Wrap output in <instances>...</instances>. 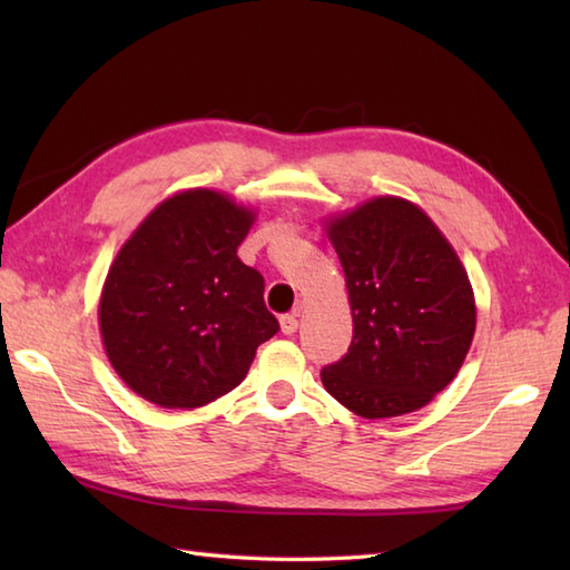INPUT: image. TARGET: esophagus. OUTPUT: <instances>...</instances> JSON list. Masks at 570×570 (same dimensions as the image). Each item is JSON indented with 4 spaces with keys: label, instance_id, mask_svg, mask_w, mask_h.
I'll return each instance as SVG.
<instances>
[{
    "label": "esophagus",
    "instance_id": "esophagus-1",
    "mask_svg": "<svg viewBox=\"0 0 570 570\" xmlns=\"http://www.w3.org/2000/svg\"><path fill=\"white\" fill-rule=\"evenodd\" d=\"M278 323H282V333L284 335H294L298 331V316H296V313H286V316L278 318Z\"/></svg>",
    "mask_w": 570,
    "mask_h": 570
}]
</instances>
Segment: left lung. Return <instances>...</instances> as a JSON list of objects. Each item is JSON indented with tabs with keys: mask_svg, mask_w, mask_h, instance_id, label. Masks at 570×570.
I'll use <instances>...</instances> for the list:
<instances>
[{
	"mask_svg": "<svg viewBox=\"0 0 570 570\" xmlns=\"http://www.w3.org/2000/svg\"><path fill=\"white\" fill-rule=\"evenodd\" d=\"M353 311V343L323 386L365 419L416 411L453 382L475 333V298L431 217L374 198L328 225Z\"/></svg>",
	"mask_w": 570,
	"mask_h": 570,
	"instance_id": "1",
	"label": "left lung"
}]
</instances>
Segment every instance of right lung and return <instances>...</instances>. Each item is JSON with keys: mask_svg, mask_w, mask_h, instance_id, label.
I'll list each match as a JSON object with an SVG mask.
<instances>
[{"mask_svg": "<svg viewBox=\"0 0 570 570\" xmlns=\"http://www.w3.org/2000/svg\"><path fill=\"white\" fill-rule=\"evenodd\" d=\"M252 220L223 193L196 188L164 200L119 249L100 298L102 343L147 402H215L278 333L264 276L237 257Z\"/></svg>", "mask_w": 570, "mask_h": 570, "instance_id": "right-lung-1", "label": "right lung"}]
</instances>
